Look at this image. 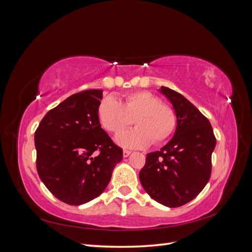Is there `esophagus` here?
I'll use <instances>...</instances> for the list:
<instances>
[{
  "label": "esophagus",
  "mask_w": 252,
  "mask_h": 252,
  "mask_svg": "<svg viewBox=\"0 0 252 252\" xmlns=\"http://www.w3.org/2000/svg\"><path fill=\"white\" fill-rule=\"evenodd\" d=\"M131 154H132V153H131L130 150H126V149H125V150H124V157H125V158L128 157V156H130Z\"/></svg>",
  "instance_id": "1"
}]
</instances>
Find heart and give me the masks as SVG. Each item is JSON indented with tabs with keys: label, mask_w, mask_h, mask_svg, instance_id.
<instances>
[{
	"label": "heart",
	"mask_w": 252,
	"mask_h": 252,
	"mask_svg": "<svg viewBox=\"0 0 252 252\" xmlns=\"http://www.w3.org/2000/svg\"><path fill=\"white\" fill-rule=\"evenodd\" d=\"M97 118L105 130L119 133L133 124L136 127L117 135L116 142L126 148H144L151 143L161 144L176 127V114L169 105L147 91H134L124 95L121 103L113 96L98 104Z\"/></svg>",
	"instance_id": "1"
}]
</instances>
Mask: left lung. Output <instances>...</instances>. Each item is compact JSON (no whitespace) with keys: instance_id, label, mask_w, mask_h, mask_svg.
<instances>
[{"instance_id":"1","label":"left lung","mask_w":252,"mask_h":252,"mask_svg":"<svg viewBox=\"0 0 252 252\" xmlns=\"http://www.w3.org/2000/svg\"><path fill=\"white\" fill-rule=\"evenodd\" d=\"M177 117L174 137L146 157L140 184L151 198L167 207H179L198 195L212 174L216 137L210 122L180 93L161 87Z\"/></svg>"}]
</instances>
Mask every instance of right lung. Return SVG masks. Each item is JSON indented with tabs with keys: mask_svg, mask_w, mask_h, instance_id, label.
Returning a JSON list of instances; mask_svg holds the SVG:
<instances>
[{
	"mask_svg": "<svg viewBox=\"0 0 252 252\" xmlns=\"http://www.w3.org/2000/svg\"><path fill=\"white\" fill-rule=\"evenodd\" d=\"M102 97V90L75 93L50 109L35 131L38 176L68 205H81L101 194L124 156L98 121Z\"/></svg>",
	"mask_w": 252,
	"mask_h": 252,
	"instance_id": "add662e5",
	"label": "right lung"
}]
</instances>
